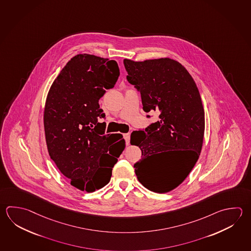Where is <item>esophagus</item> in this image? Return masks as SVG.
Listing matches in <instances>:
<instances>
[{
	"instance_id": "1",
	"label": "esophagus",
	"mask_w": 251,
	"mask_h": 251,
	"mask_svg": "<svg viewBox=\"0 0 251 251\" xmlns=\"http://www.w3.org/2000/svg\"><path fill=\"white\" fill-rule=\"evenodd\" d=\"M124 138H125V140H126V143H127V144H129L130 134H129V133H126V134H124Z\"/></svg>"
}]
</instances>
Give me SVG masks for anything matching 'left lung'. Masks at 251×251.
I'll use <instances>...</instances> for the list:
<instances>
[{
	"label": "left lung",
	"instance_id": "left-lung-1",
	"mask_svg": "<svg viewBox=\"0 0 251 251\" xmlns=\"http://www.w3.org/2000/svg\"><path fill=\"white\" fill-rule=\"evenodd\" d=\"M123 64L128 82L140 91L144 111L159 114L158 122L131 133L130 144L142 151L135 173L147 189L169 193L189 175L202 148L205 115L201 95L185 66L170 57L124 59ZM173 151L178 153L174 157Z\"/></svg>",
	"mask_w": 251,
	"mask_h": 251
}]
</instances>
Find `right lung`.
<instances>
[{"label":"right lung","instance_id":"1","mask_svg":"<svg viewBox=\"0 0 251 251\" xmlns=\"http://www.w3.org/2000/svg\"><path fill=\"white\" fill-rule=\"evenodd\" d=\"M120 71L114 60L90 54L72 57L53 81L44 107L48 151L57 169L80 191L107 185L125 148L124 138L104 135L99 100L112 89Z\"/></svg>","mask_w":251,"mask_h":251}]
</instances>
